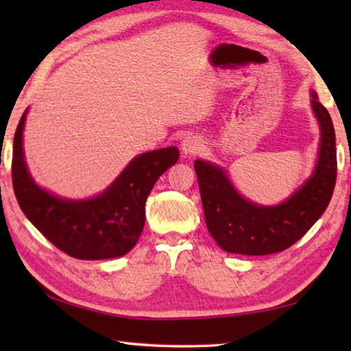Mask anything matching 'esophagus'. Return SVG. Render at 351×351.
I'll list each match as a JSON object with an SVG mask.
<instances>
[{"label": "esophagus", "mask_w": 351, "mask_h": 351, "mask_svg": "<svg viewBox=\"0 0 351 351\" xmlns=\"http://www.w3.org/2000/svg\"><path fill=\"white\" fill-rule=\"evenodd\" d=\"M201 150H203V142H201V139L197 138V136L189 134L182 139L181 152L184 156H193V154L199 153Z\"/></svg>", "instance_id": "esophagus-1"}]
</instances>
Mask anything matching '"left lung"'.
Here are the masks:
<instances>
[{"label":"left lung","instance_id":"8db88e82","mask_svg":"<svg viewBox=\"0 0 351 351\" xmlns=\"http://www.w3.org/2000/svg\"><path fill=\"white\" fill-rule=\"evenodd\" d=\"M311 106L320 125L316 169L282 204H254L237 192L221 167L195 161L207 229L226 252L268 255L285 251L300 240L328 207L336 184V134L330 112L314 91Z\"/></svg>","mask_w":351,"mask_h":351}]
</instances>
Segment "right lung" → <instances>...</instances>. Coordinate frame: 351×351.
Returning <instances> with one entry per match:
<instances>
[{"label":"right lung","instance_id":"add662e5","mask_svg":"<svg viewBox=\"0 0 351 351\" xmlns=\"http://www.w3.org/2000/svg\"><path fill=\"white\" fill-rule=\"evenodd\" d=\"M23 112L14 138L12 184L21 210L52 245L80 260L125 255L138 243L145 224V201L154 182L176 164V147L142 153L111 186L91 199L58 198L38 187L29 173L23 152Z\"/></svg>","mask_w":351,"mask_h":351}]
</instances>
